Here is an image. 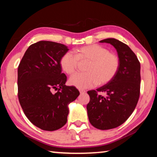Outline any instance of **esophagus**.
I'll use <instances>...</instances> for the list:
<instances>
[{
    "label": "esophagus",
    "instance_id": "esophagus-1",
    "mask_svg": "<svg viewBox=\"0 0 157 157\" xmlns=\"http://www.w3.org/2000/svg\"><path fill=\"white\" fill-rule=\"evenodd\" d=\"M79 93H80V94H84L85 92H86V91L85 90H83V89H79Z\"/></svg>",
    "mask_w": 157,
    "mask_h": 157
}]
</instances>
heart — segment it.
<instances>
[{
  "label": "heart",
  "mask_w": 157,
  "mask_h": 157,
  "mask_svg": "<svg viewBox=\"0 0 157 157\" xmlns=\"http://www.w3.org/2000/svg\"><path fill=\"white\" fill-rule=\"evenodd\" d=\"M78 61L89 62L85 68L86 73H75L69 79L71 85L79 89L107 84L115 77L120 66L118 55L98 44L79 48L75 55L65 53L60 60L61 67L66 73L71 75L76 71Z\"/></svg>",
  "instance_id": "heart-1"
}]
</instances>
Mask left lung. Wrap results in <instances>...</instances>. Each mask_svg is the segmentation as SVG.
<instances>
[{"label": "left lung", "instance_id": "left-lung-1", "mask_svg": "<svg viewBox=\"0 0 157 157\" xmlns=\"http://www.w3.org/2000/svg\"><path fill=\"white\" fill-rule=\"evenodd\" d=\"M115 48L120 66L115 77L107 84L89 91L86 106L90 123L101 130L113 129L124 123L136 108L140 95V64L135 53L120 41L109 38L100 41ZM105 92L107 96H102Z\"/></svg>", "mask_w": 157, "mask_h": 157}]
</instances>
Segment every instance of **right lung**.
Instances as JSON below:
<instances>
[{
	"instance_id": "obj_1",
	"label": "right lung",
	"mask_w": 157,
	"mask_h": 157,
	"mask_svg": "<svg viewBox=\"0 0 157 157\" xmlns=\"http://www.w3.org/2000/svg\"><path fill=\"white\" fill-rule=\"evenodd\" d=\"M68 51L63 44L40 41L29 46L18 65L20 105L28 120L45 131L64 125L68 106L79 95L75 86H66L67 78L62 73L60 60Z\"/></svg>"
}]
</instances>
